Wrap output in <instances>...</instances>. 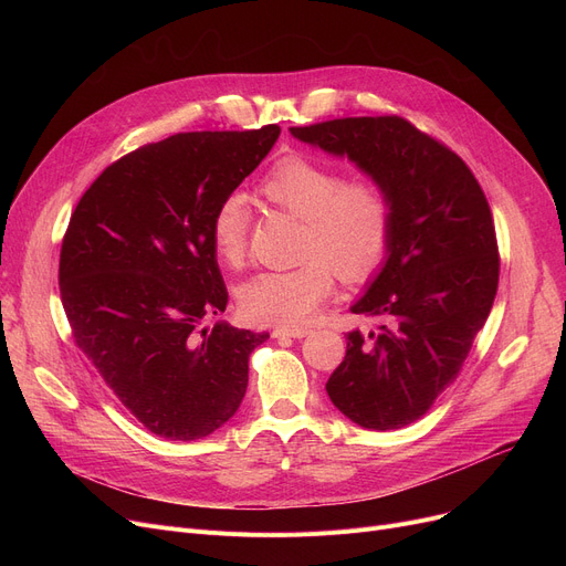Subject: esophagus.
I'll list each match as a JSON object with an SVG mask.
<instances>
[{
    "instance_id": "esophagus-1",
    "label": "esophagus",
    "mask_w": 566,
    "mask_h": 566,
    "mask_svg": "<svg viewBox=\"0 0 566 566\" xmlns=\"http://www.w3.org/2000/svg\"><path fill=\"white\" fill-rule=\"evenodd\" d=\"M310 335V328H298V325H293V328H275L273 337H293V339H303Z\"/></svg>"
}]
</instances>
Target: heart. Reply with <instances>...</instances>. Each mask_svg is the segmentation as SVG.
<instances>
[{"instance_id": "heart-1", "label": "heart", "mask_w": 566, "mask_h": 566, "mask_svg": "<svg viewBox=\"0 0 566 566\" xmlns=\"http://www.w3.org/2000/svg\"><path fill=\"white\" fill-rule=\"evenodd\" d=\"M265 199L303 220L301 263L289 271H265L238 289V307L254 323L291 328L310 321L335 286L365 282L388 256L392 201L376 181L353 178L303 156L275 163L263 176ZM252 211L243 192H229L211 218V243L227 265H241Z\"/></svg>"}]
</instances>
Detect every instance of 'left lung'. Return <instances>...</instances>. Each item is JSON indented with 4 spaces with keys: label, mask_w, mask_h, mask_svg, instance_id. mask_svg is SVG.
<instances>
[{
    "label": "left lung",
    "mask_w": 566,
    "mask_h": 566,
    "mask_svg": "<svg viewBox=\"0 0 566 566\" xmlns=\"http://www.w3.org/2000/svg\"><path fill=\"white\" fill-rule=\"evenodd\" d=\"M291 135L348 158L392 201V241L353 314L378 333L346 335L325 382L350 422L392 431L420 420L459 376L491 314L497 243L489 201L468 165L399 116L335 118Z\"/></svg>",
    "instance_id": "obj_1"
}]
</instances>
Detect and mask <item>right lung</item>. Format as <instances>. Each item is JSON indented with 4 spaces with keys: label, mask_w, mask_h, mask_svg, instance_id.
<instances>
[{
    "label": "right lung",
    "mask_w": 566,
    "mask_h": 566,
    "mask_svg": "<svg viewBox=\"0 0 566 566\" xmlns=\"http://www.w3.org/2000/svg\"><path fill=\"white\" fill-rule=\"evenodd\" d=\"M277 126L178 133L109 165L69 222L59 289L75 344L107 388L160 438L227 424L268 333L199 325L227 307L211 243L218 203L271 154Z\"/></svg>",
    "instance_id": "obj_1"
}]
</instances>
